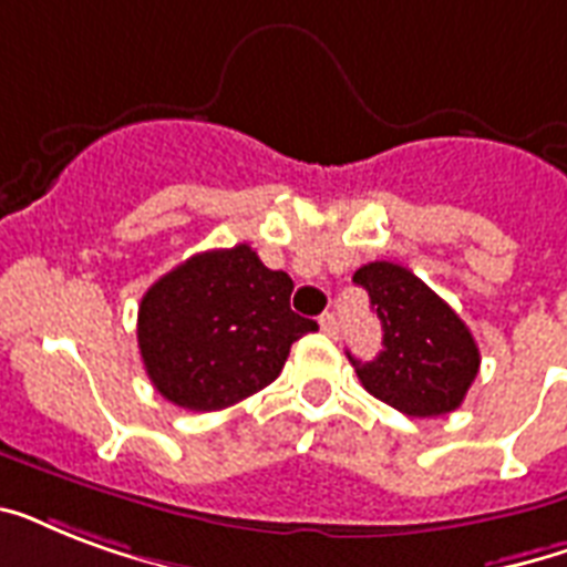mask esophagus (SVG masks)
Returning a JSON list of instances; mask_svg holds the SVG:
<instances>
[{
	"instance_id": "34e87169",
	"label": "esophagus",
	"mask_w": 567,
	"mask_h": 567,
	"mask_svg": "<svg viewBox=\"0 0 567 567\" xmlns=\"http://www.w3.org/2000/svg\"><path fill=\"white\" fill-rule=\"evenodd\" d=\"M320 329L327 332L329 338L338 336V318L332 315V311H327V315H320Z\"/></svg>"
}]
</instances>
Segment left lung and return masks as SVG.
<instances>
[{
  "label": "left lung",
  "instance_id": "left-lung-1",
  "mask_svg": "<svg viewBox=\"0 0 567 567\" xmlns=\"http://www.w3.org/2000/svg\"><path fill=\"white\" fill-rule=\"evenodd\" d=\"M353 282L371 297L382 323V353L373 362L350 355L362 385L409 417L456 412L480 373V347L456 311L394 261L359 267Z\"/></svg>",
  "mask_w": 567,
  "mask_h": 567
}]
</instances>
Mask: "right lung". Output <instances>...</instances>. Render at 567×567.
<instances>
[{"mask_svg":"<svg viewBox=\"0 0 567 567\" xmlns=\"http://www.w3.org/2000/svg\"><path fill=\"white\" fill-rule=\"evenodd\" d=\"M293 282L238 244L190 256L144 293L137 347L173 405L217 412L270 385L291 344L318 323L291 311Z\"/></svg>","mask_w":567,"mask_h":567,"instance_id":"obj_1","label":"right lung"}]
</instances>
